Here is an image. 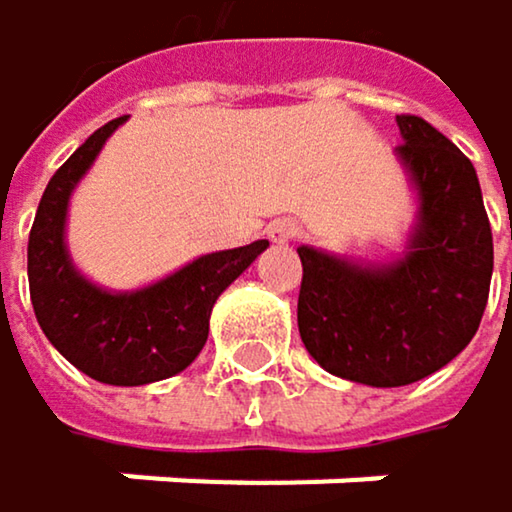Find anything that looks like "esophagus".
<instances>
[{
    "mask_svg": "<svg viewBox=\"0 0 512 512\" xmlns=\"http://www.w3.org/2000/svg\"><path fill=\"white\" fill-rule=\"evenodd\" d=\"M299 222H293V219H274L271 225H268V238L274 241V244H290V241H296L299 238Z\"/></svg>",
    "mask_w": 512,
    "mask_h": 512,
    "instance_id": "1",
    "label": "esophagus"
}]
</instances>
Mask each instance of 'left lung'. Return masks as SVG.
Listing matches in <instances>:
<instances>
[{
    "mask_svg": "<svg viewBox=\"0 0 512 512\" xmlns=\"http://www.w3.org/2000/svg\"><path fill=\"white\" fill-rule=\"evenodd\" d=\"M397 158L418 192L406 253L363 265L299 247V336L332 375L400 388L455 360L492 284V225L470 158L418 115H397Z\"/></svg>",
    "mask_w": 512,
    "mask_h": 512,
    "instance_id": "left-lung-1",
    "label": "left lung"
}]
</instances>
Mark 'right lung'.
<instances>
[{
	"mask_svg": "<svg viewBox=\"0 0 512 512\" xmlns=\"http://www.w3.org/2000/svg\"><path fill=\"white\" fill-rule=\"evenodd\" d=\"M121 121L94 131L51 176L30 232L27 274L33 311L48 342L94 381L137 388L183 372L201 354L219 293L250 268L268 241L198 256L158 284L131 293L91 284L66 250V207Z\"/></svg>",
	"mask_w": 512,
	"mask_h": 512,
	"instance_id": "1",
	"label": "right lung"
}]
</instances>
